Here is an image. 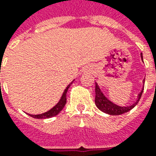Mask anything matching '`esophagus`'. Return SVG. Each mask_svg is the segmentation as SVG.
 <instances>
[{
    "label": "esophagus",
    "mask_w": 156,
    "mask_h": 156,
    "mask_svg": "<svg viewBox=\"0 0 156 156\" xmlns=\"http://www.w3.org/2000/svg\"><path fill=\"white\" fill-rule=\"evenodd\" d=\"M86 71H87V72H88V71H90V70H88V69H86Z\"/></svg>",
    "instance_id": "esophagus-1"
}]
</instances>
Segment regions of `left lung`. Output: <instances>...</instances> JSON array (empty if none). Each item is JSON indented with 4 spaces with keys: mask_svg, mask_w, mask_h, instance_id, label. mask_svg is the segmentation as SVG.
Masks as SVG:
<instances>
[{
    "mask_svg": "<svg viewBox=\"0 0 156 156\" xmlns=\"http://www.w3.org/2000/svg\"><path fill=\"white\" fill-rule=\"evenodd\" d=\"M141 59H142V54H141ZM143 89H144V87L142 88L141 93L139 94L138 99H137V101H135L134 104L128 106V107H120V106H117V105L114 104L113 102H111L109 100L107 99L104 96V94L101 93L99 86L97 85V83H95V99H94V102H95L96 107L99 108L100 110L104 112L106 114H108V115H122L124 113H127V112H129V110H131L132 108H135V105L138 103V101L141 99V94H142V92H143Z\"/></svg>",
    "mask_w": 156,
    "mask_h": 156,
    "instance_id": "obj_1",
    "label": "left lung"
}]
</instances>
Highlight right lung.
I'll list each match as a JSON object with an SVG mask.
<instances>
[{
    "instance_id": "1",
    "label": "right lung",
    "mask_w": 156,
    "mask_h": 156,
    "mask_svg": "<svg viewBox=\"0 0 156 156\" xmlns=\"http://www.w3.org/2000/svg\"><path fill=\"white\" fill-rule=\"evenodd\" d=\"M72 83H73V81L69 84L68 87H66V89L63 92L61 100L59 101V102L53 108H51L50 110H48V112H46V113L41 114V115H29L32 116L33 118H35V119H47V118H51V117L57 115L62 110L64 106H65L66 102H67V92H68L69 87L71 86Z\"/></svg>"
}]
</instances>
